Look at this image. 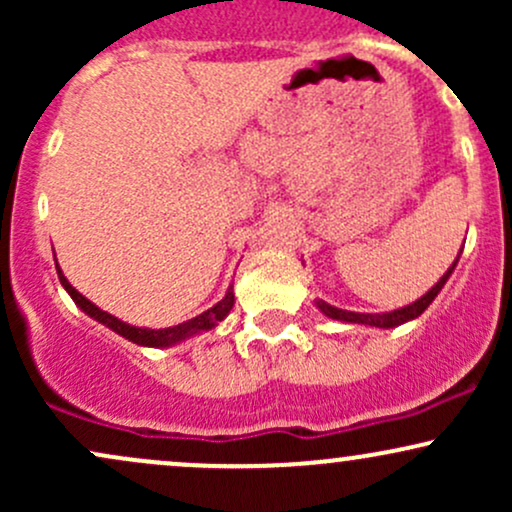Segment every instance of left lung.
I'll use <instances>...</instances> for the list:
<instances>
[{
	"mask_svg": "<svg viewBox=\"0 0 512 512\" xmlns=\"http://www.w3.org/2000/svg\"><path fill=\"white\" fill-rule=\"evenodd\" d=\"M460 252H462V250H460ZM457 260H460V255H457ZM457 260L450 264V267H448V272H445L443 276H440V279H438V284H433L431 289H428V291L424 293V296H421V298H416L414 303L404 305V308H397V310H392V313H354V310H342V308H334V305L325 303V301H320V298H317L315 305H317V310H320L322 315L332 317V320H339V322H349V325H368V327H378V330H390V327H399V325H404V322H409V320H416V317H419L421 313H424V310L428 308V305H431L433 301H436V296H438V293L443 291L445 281H448V279H450V274L455 272V267H457Z\"/></svg>",
	"mask_w": 512,
	"mask_h": 512,
	"instance_id": "1",
	"label": "left lung"
}]
</instances>
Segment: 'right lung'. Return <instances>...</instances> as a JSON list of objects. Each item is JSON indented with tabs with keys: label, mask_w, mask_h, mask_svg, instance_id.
<instances>
[{
	"label": "right lung",
	"mask_w": 512,
	"mask_h": 512,
	"mask_svg": "<svg viewBox=\"0 0 512 512\" xmlns=\"http://www.w3.org/2000/svg\"><path fill=\"white\" fill-rule=\"evenodd\" d=\"M55 267H57V276H60V284L64 286V291H67L69 296H72V301L79 305V308L84 310L88 317L98 320V322H101V325L108 327V330H113V332L120 334V337L129 339V342H134V344H139V346H149V349H166V346L182 344V342H185V339L195 337V334L214 330V327L219 325L223 317L231 313L233 303H236V296H233V286H228L226 296H223L219 303L211 305L209 310H204L202 315L192 317V320L180 322V325H175V327H163V330H151V327H134V325H127V322L117 320L115 315L105 313V310L98 308L96 303H91L86 296H81V293L76 291L72 284H69L67 276L62 274L60 264H55Z\"/></svg>",
	"instance_id": "obj_1"
}]
</instances>
